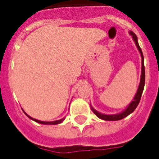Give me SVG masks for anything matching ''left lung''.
I'll use <instances>...</instances> for the list:
<instances>
[{"mask_svg": "<svg viewBox=\"0 0 159 159\" xmlns=\"http://www.w3.org/2000/svg\"><path fill=\"white\" fill-rule=\"evenodd\" d=\"M129 34L131 35L132 37V39L135 42V46L137 47L138 50L140 54V56H141V75H140V84H139V86H138L137 91L135 93V97L133 98V100L128 104V106L126 107V109L123 111H122L121 113H116V114H104V113H101L100 112H98L97 110H95L92 106H91V110L93 111V113H95V115L97 116L99 118L102 120H104V121H118V120H121L124 117H127L128 115H130L131 113H133L134 110L136 109V107L138 106V104L140 103V98H141V95H142L143 91H144V82H145V71H144V56H143L142 50L140 49V46H139V43H138V39L136 35L131 32V31H129Z\"/></svg>", "mask_w": 159, "mask_h": 159, "instance_id": "8db88e82", "label": "left lung"}]
</instances>
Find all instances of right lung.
I'll return each instance as SVG.
<instances>
[{"label": "right lung", "instance_id": "obj_1", "mask_svg": "<svg viewBox=\"0 0 159 159\" xmlns=\"http://www.w3.org/2000/svg\"><path fill=\"white\" fill-rule=\"evenodd\" d=\"M23 111H24V109H23ZM24 113H25L26 116L28 117H29L30 119H32L33 121H34V122H38V123H40V124H44V125H57V124H59V123H62V122H64V120L65 119V117H64V118H62V119H59V120H57V121H53V122H44V121H40V120H37V119H35V118H33V117H30V116L28 115V114H27V113H25L24 111Z\"/></svg>", "mask_w": 159, "mask_h": 159}]
</instances>
